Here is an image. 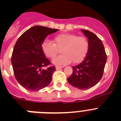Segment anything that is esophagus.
I'll list each match as a JSON object with an SVG mask.
<instances>
[{
    "label": "esophagus",
    "mask_w": 121,
    "mask_h": 121,
    "mask_svg": "<svg viewBox=\"0 0 121 121\" xmlns=\"http://www.w3.org/2000/svg\"><path fill=\"white\" fill-rule=\"evenodd\" d=\"M63 67H62V66H55V69H56V70H59V69H61V68H63Z\"/></svg>",
    "instance_id": "obj_1"
}]
</instances>
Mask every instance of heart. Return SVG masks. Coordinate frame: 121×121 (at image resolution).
Returning <instances> with one entry per match:
<instances>
[{
	"label": "heart",
	"mask_w": 121,
	"mask_h": 121,
	"mask_svg": "<svg viewBox=\"0 0 121 121\" xmlns=\"http://www.w3.org/2000/svg\"><path fill=\"white\" fill-rule=\"evenodd\" d=\"M42 49L45 56L49 58H54L61 50L63 54L54 58L53 64L66 65L72 60L74 64H78L86 57L89 49V42L85 37L65 33L57 35L54 39V43L45 40L42 45Z\"/></svg>",
	"instance_id": "heart-1"
}]
</instances>
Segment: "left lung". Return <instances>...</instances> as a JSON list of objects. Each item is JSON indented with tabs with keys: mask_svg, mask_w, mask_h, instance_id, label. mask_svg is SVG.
Here are the masks:
<instances>
[{
	"mask_svg": "<svg viewBox=\"0 0 121 121\" xmlns=\"http://www.w3.org/2000/svg\"><path fill=\"white\" fill-rule=\"evenodd\" d=\"M81 31L88 39V51L81 64L72 67L73 73L67 81L74 87L87 90L101 80L107 55L102 42L96 35L88 30L81 29Z\"/></svg>",
	"mask_w": 121,
	"mask_h": 121,
	"instance_id": "obj_1",
	"label": "left lung"
}]
</instances>
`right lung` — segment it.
Masks as SVG:
<instances>
[{"instance_id":"right-lung-1","label":"right lung","mask_w":121,"mask_h":121,"mask_svg":"<svg viewBox=\"0 0 121 121\" xmlns=\"http://www.w3.org/2000/svg\"><path fill=\"white\" fill-rule=\"evenodd\" d=\"M58 30L36 26L25 31L17 41L11 63L15 79L25 89L39 91L51 82L55 66L42 69L51 64L43 52L42 45L48 35Z\"/></svg>"}]
</instances>
